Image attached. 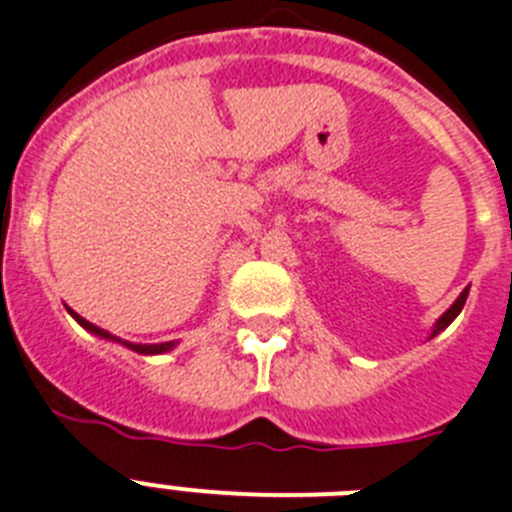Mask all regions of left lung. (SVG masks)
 <instances>
[{
  "mask_svg": "<svg viewBox=\"0 0 512 512\" xmlns=\"http://www.w3.org/2000/svg\"><path fill=\"white\" fill-rule=\"evenodd\" d=\"M466 298H468V287H466V290H463V293H460V295H458V301H455V303H453V306L447 308L445 314L439 316V319H437V324H434V329H432V335H429V337H437V335H439V332H442V329H445V327H447V324L453 322L455 316H458V314H460V311H463V306H466Z\"/></svg>",
  "mask_w": 512,
  "mask_h": 512,
  "instance_id": "left-lung-1",
  "label": "left lung"
}]
</instances>
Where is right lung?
Here are the masks:
<instances>
[{"label": "right lung", "mask_w": 512, "mask_h": 512, "mask_svg": "<svg viewBox=\"0 0 512 512\" xmlns=\"http://www.w3.org/2000/svg\"><path fill=\"white\" fill-rule=\"evenodd\" d=\"M67 311H70V314H73V319H75V322H78L80 327H83V329H88V332H91V335H99V337H104V340L122 342V345H125V348L135 350V353H143V356H151V353H167V350H172V348H175V345H177V340H170V342H159V345H138V342L120 340V337L109 335V332H104V329H101V327H96V324L86 322V319H83V316H78V314H75L73 308H67Z\"/></svg>", "instance_id": "1"}]
</instances>
